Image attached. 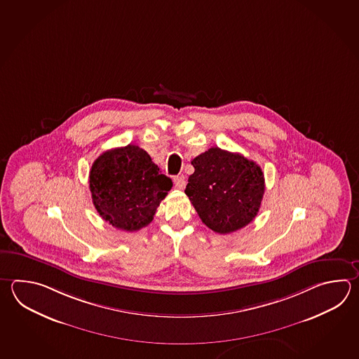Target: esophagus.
<instances>
[{"mask_svg":"<svg viewBox=\"0 0 359 359\" xmlns=\"http://www.w3.org/2000/svg\"><path fill=\"white\" fill-rule=\"evenodd\" d=\"M185 179L184 176H175L174 177V185H175L176 189H184L185 188Z\"/></svg>","mask_w":359,"mask_h":359,"instance_id":"esophagus-1","label":"esophagus"}]
</instances>
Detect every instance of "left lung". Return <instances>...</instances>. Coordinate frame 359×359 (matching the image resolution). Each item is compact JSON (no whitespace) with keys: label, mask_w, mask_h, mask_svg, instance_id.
I'll return each mask as SVG.
<instances>
[{"label":"left lung","mask_w":359,"mask_h":359,"mask_svg":"<svg viewBox=\"0 0 359 359\" xmlns=\"http://www.w3.org/2000/svg\"><path fill=\"white\" fill-rule=\"evenodd\" d=\"M191 165L185 194L205 226L229 234L253 221L264 193V172L256 162L212 147Z\"/></svg>","instance_id":"left-lung-1"}]
</instances>
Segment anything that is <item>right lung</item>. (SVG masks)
<instances>
[{
    "mask_svg": "<svg viewBox=\"0 0 359 359\" xmlns=\"http://www.w3.org/2000/svg\"><path fill=\"white\" fill-rule=\"evenodd\" d=\"M172 182L138 146L103 152L92 165L89 189L97 212L112 226L137 231L152 219Z\"/></svg>",
    "mask_w": 359,
    "mask_h": 359,
    "instance_id": "add662e5",
    "label": "right lung"
}]
</instances>
